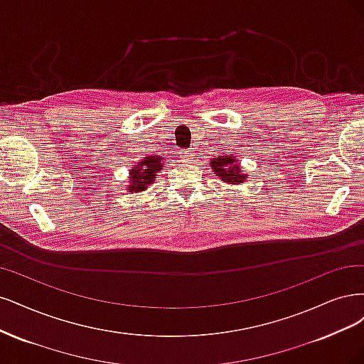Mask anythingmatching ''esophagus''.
Listing matches in <instances>:
<instances>
[{"label":"esophagus","mask_w":364,"mask_h":364,"mask_svg":"<svg viewBox=\"0 0 364 364\" xmlns=\"http://www.w3.org/2000/svg\"><path fill=\"white\" fill-rule=\"evenodd\" d=\"M181 154L184 156V160H186V161H191V159H192V152H191V151H183Z\"/></svg>","instance_id":"esophagus-1"}]
</instances>
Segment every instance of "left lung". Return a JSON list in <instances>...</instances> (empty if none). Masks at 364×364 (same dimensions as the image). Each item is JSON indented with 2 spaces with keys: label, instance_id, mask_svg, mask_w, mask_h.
I'll return each mask as SVG.
<instances>
[{
  "label": "left lung",
  "instance_id": "1",
  "mask_svg": "<svg viewBox=\"0 0 364 364\" xmlns=\"http://www.w3.org/2000/svg\"><path fill=\"white\" fill-rule=\"evenodd\" d=\"M212 169L218 177L230 184H239L245 181V175L240 173V168L236 165V160L232 157H218L212 161Z\"/></svg>",
  "mask_w": 364,
  "mask_h": 364
}]
</instances>
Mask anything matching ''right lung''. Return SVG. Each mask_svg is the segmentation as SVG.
I'll list each match as a JSON object with an SVG mask.
<instances>
[{
	"label": "right lung",
	"instance_id": "1",
	"mask_svg": "<svg viewBox=\"0 0 364 364\" xmlns=\"http://www.w3.org/2000/svg\"><path fill=\"white\" fill-rule=\"evenodd\" d=\"M161 160L163 157L160 156H152V157H145L142 161L137 163L136 169H132V184L128 189L132 192H140L145 191L146 186L151 184L156 178V173L163 168L161 166Z\"/></svg>",
	"mask_w": 364,
	"mask_h": 364
}]
</instances>
